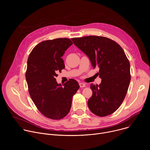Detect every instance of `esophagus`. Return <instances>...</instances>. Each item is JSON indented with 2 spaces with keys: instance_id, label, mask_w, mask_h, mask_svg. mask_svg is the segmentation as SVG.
<instances>
[{
  "instance_id": "esophagus-1",
  "label": "esophagus",
  "mask_w": 150,
  "mask_h": 150,
  "mask_svg": "<svg viewBox=\"0 0 150 150\" xmlns=\"http://www.w3.org/2000/svg\"><path fill=\"white\" fill-rule=\"evenodd\" d=\"M79 84V86H80V87H81V88H83V87H85V84L84 83L80 82Z\"/></svg>"
}]
</instances>
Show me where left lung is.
Instances as JSON below:
<instances>
[{"instance_id": "left-lung-1", "label": "left lung", "mask_w": 150, "mask_h": 150, "mask_svg": "<svg viewBox=\"0 0 150 150\" xmlns=\"http://www.w3.org/2000/svg\"><path fill=\"white\" fill-rule=\"evenodd\" d=\"M98 68L100 84H91L93 95L88 101L89 109L103 117L114 113L122 104L131 81L130 63L123 49L115 41L90 35L71 39Z\"/></svg>"}]
</instances>
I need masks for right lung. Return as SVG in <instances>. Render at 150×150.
I'll return each instance as SVG.
<instances>
[{"mask_svg":"<svg viewBox=\"0 0 150 150\" xmlns=\"http://www.w3.org/2000/svg\"><path fill=\"white\" fill-rule=\"evenodd\" d=\"M72 44L67 38L42 41L28 58L25 77L29 94L38 110L51 119H61L69 113L73 96L79 88L74 79L62 87L55 78L65 68L62 57Z\"/></svg>","mask_w":150,"mask_h":150,"instance_id":"1","label":"right lung"}]
</instances>
